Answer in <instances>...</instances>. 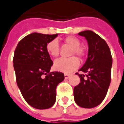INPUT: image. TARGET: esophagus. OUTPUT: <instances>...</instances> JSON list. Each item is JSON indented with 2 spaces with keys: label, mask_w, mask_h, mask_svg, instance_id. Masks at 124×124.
I'll return each instance as SVG.
<instances>
[{
  "label": "esophagus",
  "mask_w": 124,
  "mask_h": 124,
  "mask_svg": "<svg viewBox=\"0 0 124 124\" xmlns=\"http://www.w3.org/2000/svg\"><path fill=\"white\" fill-rule=\"evenodd\" d=\"M70 76V75H69V74H64V78L65 79H69Z\"/></svg>",
  "instance_id": "obj_1"
}]
</instances>
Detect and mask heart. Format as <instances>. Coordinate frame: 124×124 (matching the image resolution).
<instances>
[{"label":"heart","instance_id":"b5f03b06","mask_svg":"<svg viewBox=\"0 0 124 124\" xmlns=\"http://www.w3.org/2000/svg\"><path fill=\"white\" fill-rule=\"evenodd\" d=\"M64 43L72 47L70 55H76L79 58L83 55V50L80 47V41L75 37H67L64 39ZM46 50L53 58H56L59 55V45L58 41L53 40L46 45ZM79 60L76 57L69 59H59L54 64V69L55 70L64 73H70L75 70L79 66Z\"/></svg>","mask_w":124,"mask_h":124}]
</instances>
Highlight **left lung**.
<instances>
[{"label": "left lung", "mask_w": 124, "mask_h": 124, "mask_svg": "<svg viewBox=\"0 0 124 124\" xmlns=\"http://www.w3.org/2000/svg\"><path fill=\"white\" fill-rule=\"evenodd\" d=\"M79 35L86 39L88 54L86 62L79 70L86 74L76 73L81 83L74 87V99L81 107L94 108L103 101L107 93L111 83L112 56L106 41L93 31L85 30Z\"/></svg>", "instance_id": "8db88e82"}]
</instances>
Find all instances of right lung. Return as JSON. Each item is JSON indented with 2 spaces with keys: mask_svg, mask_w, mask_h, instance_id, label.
I'll list each match as a JSON object with an SVG mask.
<instances>
[{
  "mask_svg": "<svg viewBox=\"0 0 124 124\" xmlns=\"http://www.w3.org/2000/svg\"><path fill=\"white\" fill-rule=\"evenodd\" d=\"M55 34H30L18 43L14 52L16 81L23 98L37 109L51 107L56 100V87L64 79L61 72H51L53 62L46 50Z\"/></svg>",
  "mask_w": 124,
  "mask_h": 124,
  "instance_id": "add662e5",
  "label": "right lung"
}]
</instances>
